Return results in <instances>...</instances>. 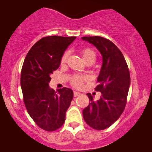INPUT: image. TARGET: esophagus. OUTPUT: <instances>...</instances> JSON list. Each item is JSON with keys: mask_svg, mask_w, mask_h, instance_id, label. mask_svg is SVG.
<instances>
[{"mask_svg": "<svg viewBox=\"0 0 152 152\" xmlns=\"http://www.w3.org/2000/svg\"><path fill=\"white\" fill-rule=\"evenodd\" d=\"M80 95V92H77V91H74V96L76 97V96H78V95Z\"/></svg>", "mask_w": 152, "mask_h": 152, "instance_id": "1", "label": "esophagus"}]
</instances>
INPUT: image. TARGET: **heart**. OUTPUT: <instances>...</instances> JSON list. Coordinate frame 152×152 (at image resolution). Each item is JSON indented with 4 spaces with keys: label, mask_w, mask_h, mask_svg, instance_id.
I'll list each match as a JSON object with an SVG mask.
<instances>
[{
    "label": "heart",
    "mask_w": 152,
    "mask_h": 152,
    "mask_svg": "<svg viewBox=\"0 0 152 152\" xmlns=\"http://www.w3.org/2000/svg\"><path fill=\"white\" fill-rule=\"evenodd\" d=\"M81 55L84 60V61L89 59H95L96 55L95 53L91 48H84L81 51ZM68 57V53H65L64 54L63 57L61 58V64H65L67 61ZM86 80V77L82 75H75L71 79V83L74 86L77 88H80L82 86L83 82Z\"/></svg>",
    "instance_id": "heart-1"
}]
</instances>
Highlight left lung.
<instances>
[{"instance_id": "8db88e82", "label": "left lung", "mask_w": 152, "mask_h": 152, "mask_svg": "<svg viewBox=\"0 0 152 152\" xmlns=\"http://www.w3.org/2000/svg\"><path fill=\"white\" fill-rule=\"evenodd\" d=\"M82 39L94 45L102 57L97 80L99 84L95 88L102 95L95 101L91 93H87L90 103L83 110V117L91 127L103 130L113 124L125 108L131 82L129 70L121 51L111 41L98 36Z\"/></svg>"}]
</instances>
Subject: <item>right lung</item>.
<instances>
[{
	"mask_svg": "<svg viewBox=\"0 0 152 152\" xmlns=\"http://www.w3.org/2000/svg\"><path fill=\"white\" fill-rule=\"evenodd\" d=\"M75 37L49 36L37 41L28 52L20 75V87L29 115L39 127L53 132L65 122L73 91L63 88L55 92L49 86L50 75Z\"/></svg>",
	"mask_w": 152,
	"mask_h": 152,
	"instance_id": "add662e5",
	"label": "right lung"
}]
</instances>
